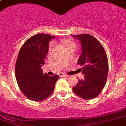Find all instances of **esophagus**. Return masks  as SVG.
<instances>
[{
  "label": "esophagus",
  "mask_w": 126,
  "mask_h": 126,
  "mask_svg": "<svg viewBox=\"0 0 126 126\" xmlns=\"http://www.w3.org/2000/svg\"><path fill=\"white\" fill-rule=\"evenodd\" d=\"M59 76L60 77H68V75H66L65 73H59Z\"/></svg>",
  "instance_id": "1"
}]
</instances>
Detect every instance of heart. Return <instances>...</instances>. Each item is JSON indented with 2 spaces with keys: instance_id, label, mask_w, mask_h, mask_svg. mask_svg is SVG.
<instances>
[{
  "instance_id": "heart-1",
  "label": "heart",
  "mask_w": 126,
  "mask_h": 126,
  "mask_svg": "<svg viewBox=\"0 0 126 126\" xmlns=\"http://www.w3.org/2000/svg\"><path fill=\"white\" fill-rule=\"evenodd\" d=\"M62 44L64 45V46L66 48V49H67L68 51L70 50V49H76V48H77V44L75 43V42L74 41L72 40V39H65L62 40ZM54 45H55L54 42H51L50 43H49V49H48L49 53H50V52L51 51Z\"/></svg>"
}]
</instances>
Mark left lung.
<instances>
[{
  "label": "left lung",
  "mask_w": 126,
  "mask_h": 126,
  "mask_svg": "<svg viewBox=\"0 0 126 126\" xmlns=\"http://www.w3.org/2000/svg\"><path fill=\"white\" fill-rule=\"evenodd\" d=\"M81 42V55L78 61L84 73L83 80L73 87L75 94L83 99L95 98L103 90L107 81L109 63L107 54L101 43L92 35H73Z\"/></svg>",
  "instance_id": "1"
}]
</instances>
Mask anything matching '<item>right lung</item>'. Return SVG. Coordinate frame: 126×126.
Listing matches in <instances>:
<instances>
[{"label":"right lung","instance_id":"add662e5","mask_svg":"<svg viewBox=\"0 0 126 126\" xmlns=\"http://www.w3.org/2000/svg\"><path fill=\"white\" fill-rule=\"evenodd\" d=\"M55 36L38 34L25 42L19 51L16 63V78L18 86L27 98L43 101L53 94L59 76L43 73L41 66L48 52L49 42Z\"/></svg>","mask_w":126,"mask_h":126}]
</instances>
